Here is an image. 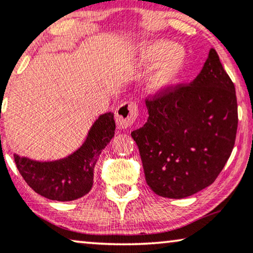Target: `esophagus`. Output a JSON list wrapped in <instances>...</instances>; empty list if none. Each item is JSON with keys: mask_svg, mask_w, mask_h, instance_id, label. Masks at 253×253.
Segmentation results:
<instances>
[{"mask_svg": "<svg viewBox=\"0 0 253 253\" xmlns=\"http://www.w3.org/2000/svg\"><path fill=\"white\" fill-rule=\"evenodd\" d=\"M138 116V107L134 102L129 101L120 105L115 110V121L120 129H127L134 123Z\"/></svg>", "mask_w": 253, "mask_h": 253, "instance_id": "34e87169", "label": "esophagus"}]
</instances>
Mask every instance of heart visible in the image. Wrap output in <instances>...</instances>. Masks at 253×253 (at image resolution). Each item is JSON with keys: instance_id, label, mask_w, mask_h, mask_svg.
I'll return each instance as SVG.
<instances>
[{"instance_id": "b5f03b06", "label": "heart", "mask_w": 253, "mask_h": 253, "mask_svg": "<svg viewBox=\"0 0 253 253\" xmlns=\"http://www.w3.org/2000/svg\"><path fill=\"white\" fill-rule=\"evenodd\" d=\"M141 62L152 67L147 78V89L154 95H166L177 87L185 76L189 54L185 48L171 41L158 40L141 48Z\"/></svg>"}]
</instances>
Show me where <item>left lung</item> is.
<instances>
[{
    "instance_id": "1",
    "label": "left lung",
    "mask_w": 253,
    "mask_h": 253,
    "mask_svg": "<svg viewBox=\"0 0 253 253\" xmlns=\"http://www.w3.org/2000/svg\"><path fill=\"white\" fill-rule=\"evenodd\" d=\"M147 122L131 132L148 186L165 198L192 196L215 181L235 145L234 83L211 49L191 84L147 100Z\"/></svg>"
}]
</instances>
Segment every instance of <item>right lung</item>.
<instances>
[{
  "label": "right lung",
  "mask_w": 253,
  "mask_h": 253,
  "mask_svg": "<svg viewBox=\"0 0 253 253\" xmlns=\"http://www.w3.org/2000/svg\"><path fill=\"white\" fill-rule=\"evenodd\" d=\"M115 134L114 113L98 116L84 143L67 157L51 161L33 160L13 154L25 182L40 196L57 202H71L89 192L96 161Z\"/></svg>",
  "instance_id": "obj_1"
}]
</instances>
